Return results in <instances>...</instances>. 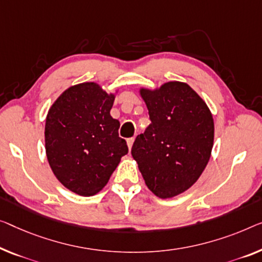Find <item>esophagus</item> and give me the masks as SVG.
<instances>
[{
	"instance_id": "1",
	"label": "esophagus",
	"mask_w": 262,
	"mask_h": 262,
	"mask_svg": "<svg viewBox=\"0 0 262 262\" xmlns=\"http://www.w3.org/2000/svg\"><path fill=\"white\" fill-rule=\"evenodd\" d=\"M134 138H129V139H127V144H128V148H129V150L132 149V146H133V143H134Z\"/></svg>"
}]
</instances>
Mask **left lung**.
<instances>
[{
	"label": "left lung",
	"mask_w": 262,
	"mask_h": 262,
	"mask_svg": "<svg viewBox=\"0 0 262 262\" xmlns=\"http://www.w3.org/2000/svg\"><path fill=\"white\" fill-rule=\"evenodd\" d=\"M151 123L136 136L132 155L148 188L161 199L192 187L209 161L214 121L209 108L187 83L173 81L140 91Z\"/></svg>",
	"instance_id": "obj_1"
}]
</instances>
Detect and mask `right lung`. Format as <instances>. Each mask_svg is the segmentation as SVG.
Masks as SVG:
<instances>
[{
  "label": "right lung",
  "mask_w": 262,
  "mask_h": 262,
  "mask_svg": "<svg viewBox=\"0 0 262 262\" xmlns=\"http://www.w3.org/2000/svg\"><path fill=\"white\" fill-rule=\"evenodd\" d=\"M114 99L99 84L84 82L62 93L47 115L50 168L66 188L82 196L99 193L128 153L120 122L111 116Z\"/></svg>",
  "instance_id": "right-lung-1"
}]
</instances>
